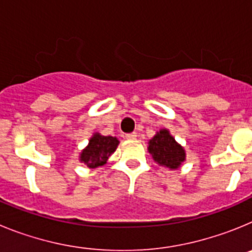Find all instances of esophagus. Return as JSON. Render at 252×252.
Here are the masks:
<instances>
[{
  "label": "esophagus",
  "mask_w": 252,
  "mask_h": 252,
  "mask_svg": "<svg viewBox=\"0 0 252 252\" xmlns=\"http://www.w3.org/2000/svg\"><path fill=\"white\" fill-rule=\"evenodd\" d=\"M136 136H137L136 132H131V133H126V136L125 137H126L127 140H135L136 139Z\"/></svg>",
  "instance_id": "1"
}]
</instances>
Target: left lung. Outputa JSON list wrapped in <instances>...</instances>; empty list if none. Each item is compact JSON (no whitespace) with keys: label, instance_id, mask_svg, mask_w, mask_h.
<instances>
[{"label":"left lung","instance_id":"obj_1","mask_svg":"<svg viewBox=\"0 0 252 252\" xmlns=\"http://www.w3.org/2000/svg\"><path fill=\"white\" fill-rule=\"evenodd\" d=\"M149 153L158 164L169 169L179 168L186 159L184 149L178 144L168 130H161L149 141Z\"/></svg>","mask_w":252,"mask_h":252}]
</instances>
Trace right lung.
I'll return each mask as SVG.
<instances>
[{
	"mask_svg": "<svg viewBox=\"0 0 252 252\" xmlns=\"http://www.w3.org/2000/svg\"><path fill=\"white\" fill-rule=\"evenodd\" d=\"M119 145V140L112 136H102L94 133L90 140V144L82 151L81 161H83L88 168H97L106 164L111 154L115 153Z\"/></svg>",
	"mask_w": 252,
	"mask_h": 252,
	"instance_id": "obj_1",
	"label": "right lung"
}]
</instances>
